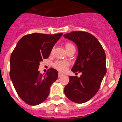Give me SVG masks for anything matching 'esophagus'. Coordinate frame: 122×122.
<instances>
[{
    "label": "esophagus",
    "instance_id": "obj_1",
    "mask_svg": "<svg viewBox=\"0 0 122 122\" xmlns=\"http://www.w3.org/2000/svg\"><path fill=\"white\" fill-rule=\"evenodd\" d=\"M64 76V74H63V73H60V72H59V77H62V76Z\"/></svg>",
    "mask_w": 122,
    "mask_h": 122
}]
</instances>
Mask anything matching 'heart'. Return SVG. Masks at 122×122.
<instances>
[{
  "label": "heart",
  "instance_id": "obj_1",
  "mask_svg": "<svg viewBox=\"0 0 122 122\" xmlns=\"http://www.w3.org/2000/svg\"><path fill=\"white\" fill-rule=\"evenodd\" d=\"M71 46H74L71 44L68 43L66 45V48L71 47ZM69 65V62L66 60H57L53 63V66L56 69L58 70L61 71H64L67 69L68 66Z\"/></svg>",
  "mask_w": 122,
  "mask_h": 122
}]
</instances>
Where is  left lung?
Wrapping results in <instances>:
<instances>
[{
	"label": "left lung",
	"instance_id": "obj_1",
	"mask_svg": "<svg viewBox=\"0 0 122 122\" xmlns=\"http://www.w3.org/2000/svg\"><path fill=\"white\" fill-rule=\"evenodd\" d=\"M63 37L76 44L78 55L71 71L81 72V76H69L64 93L73 102L84 103L97 93L106 73V54L97 38L86 32H71Z\"/></svg>",
	"mask_w": 122,
	"mask_h": 122
}]
</instances>
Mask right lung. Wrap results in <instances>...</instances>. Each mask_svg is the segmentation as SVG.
Here are the masks:
<instances>
[{
  "label": "right lung",
  "mask_w": 122,
  "mask_h": 122,
  "mask_svg": "<svg viewBox=\"0 0 122 122\" xmlns=\"http://www.w3.org/2000/svg\"><path fill=\"white\" fill-rule=\"evenodd\" d=\"M63 33L46 35L33 33L22 37L10 57V76L19 97L29 105L36 106L48 98L58 71L50 68L40 74V62L48 57Z\"/></svg>",
  "instance_id": "right-lung-1"
}]
</instances>
